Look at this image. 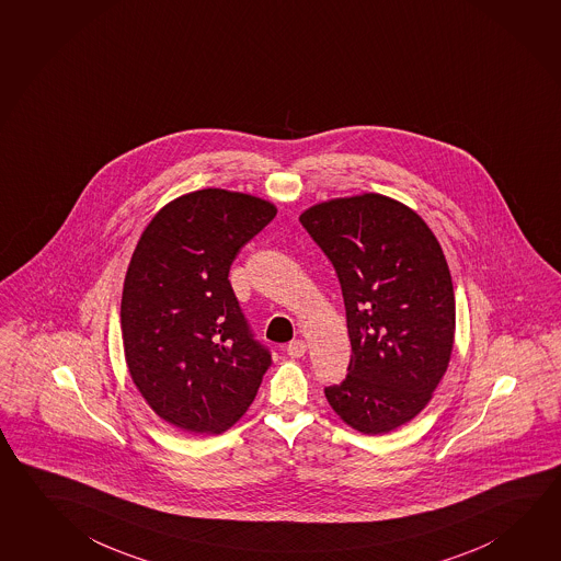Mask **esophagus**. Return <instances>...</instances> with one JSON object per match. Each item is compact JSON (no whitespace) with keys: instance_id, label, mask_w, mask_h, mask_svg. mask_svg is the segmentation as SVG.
Instances as JSON below:
<instances>
[{"instance_id":"obj_1","label":"esophagus","mask_w":561,"mask_h":561,"mask_svg":"<svg viewBox=\"0 0 561 561\" xmlns=\"http://www.w3.org/2000/svg\"><path fill=\"white\" fill-rule=\"evenodd\" d=\"M286 352H288V356L290 357H302L306 354V342L305 340H293L288 346H286Z\"/></svg>"}]
</instances>
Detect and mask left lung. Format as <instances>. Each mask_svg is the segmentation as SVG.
Segmentation results:
<instances>
[{"mask_svg": "<svg viewBox=\"0 0 561 561\" xmlns=\"http://www.w3.org/2000/svg\"><path fill=\"white\" fill-rule=\"evenodd\" d=\"M300 224L336 268L352 359L324 389L346 425L383 435L427 408L455 344V293L437 237L411 207L359 194L312 205Z\"/></svg>", "mask_w": 561, "mask_h": 561, "instance_id": "8db88e82", "label": "left lung"}]
</instances>
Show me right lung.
Returning a JSON list of instances; mask_svg holds the SVG:
<instances>
[{"label":"right lung","instance_id":"right-lung-1","mask_svg":"<svg viewBox=\"0 0 561 561\" xmlns=\"http://www.w3.org/2000/svg\"><path fill=\"white\" fill-rule=\"evenodd\" d=\"M275 215L266 199L207 187L163 205L138 239L121 302L124 357L146 403L173 427H233L273 364L227 276Z\"/></svg>","mask_w":561,"mask_h":561}]
</instances>
